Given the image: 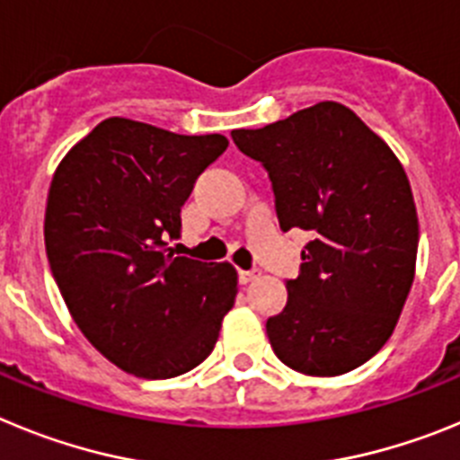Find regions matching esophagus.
Masks as SVG:
<instances>
[{
  "mask_svg": "<svg viewBox=\"0 0 460 460\" xmlns=\"http://www.w3.org/2000/svg\"><path fill=\"white\" fill-rule=\"evenodd\" d=\"M258 271H246V270H242L239 271V283H242V286H249V283H253L255 279H258Z\"/></svg>",
  "mask_w": 460,
  "mask_h": 460,
  "instance_id": "1",
  "label": "esophagus"
}]
</instances>
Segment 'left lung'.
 Masks as SVG:
<instances>
[{
  "label": "left lung",
  "instance_id": "8db88e82",
  "mask_svg": "<svg viewBox=\"0 0 460 460\" xmlns=\"http://www.w3.org/2000/svg\"><path fill=\"white\" fill-rule=\"evenodd\" d=\"M233 140L270 172L280 230L313 234L286 308L267 320L276 357L318 377L361 367L394 334L414 280L420 218L403 165L336 101Z\"/></svg>",
  "mask_w": 460,
  "mask_h": 460
}]
</instances>
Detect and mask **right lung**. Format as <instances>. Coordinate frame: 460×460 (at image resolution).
Here are the masks:
<instances>
[{
	"mask_svg": "<svg viewBox=\"0 0 460 460\" xmlns=\"http://www.w3.org/2000/svg\"><path fill=\"white\" fill-rule=\"evenodd\" d=\"M227 137L180 136L110 117L59 161L48 190L46 253L84 339L117 368L147 380L209 357L234 306L230 262L174 258L181 207Z\"/></svg>",
	"mask_w": 460,
	"mask_h": 460,
	"instance_id": "obj_1",
	"label": "right lung"
}]
</instances>
